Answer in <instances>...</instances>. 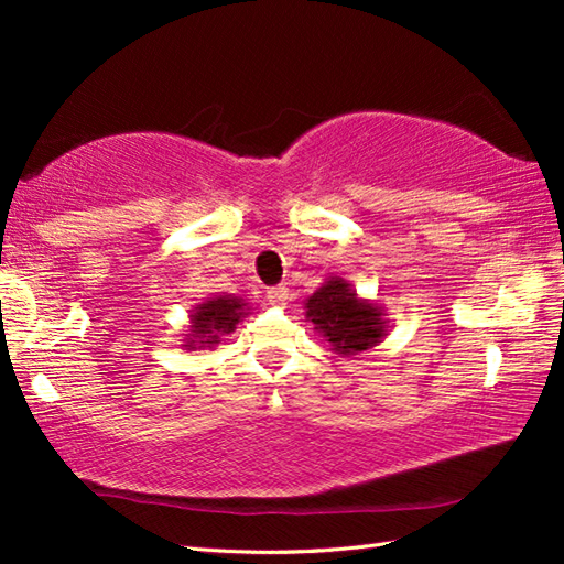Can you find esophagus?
Segmentation results:
<instances>
[{
  "mask_svg": "<svg viewBox=\"0 0 564 564\" xmlns=\"http://www.w3.org/2000/svg\"><path fill=\"white\" fill-rule=\"evenodd\" d=\"M267 297L273 307H285V303H289V289L285 285H273V289L267 291Z\"/></svg>",
  "mask_w": 564,
  "mask_h": 564,
  "instance_id": "esophagus-1",
  "label": "esophagus"
}]
</instances>
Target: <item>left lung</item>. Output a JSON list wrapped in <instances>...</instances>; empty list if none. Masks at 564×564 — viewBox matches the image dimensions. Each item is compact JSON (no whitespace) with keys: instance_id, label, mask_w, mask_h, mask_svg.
Returning <instances> with one entry per match:
<instances>
[{"instance_id":"1","label":"left lung","mask_w":564,"mask_h":564,"mask_svg":"<svg viewBox=\"0 0 564 564\" xmlns=\"http://www.w3.org/2000/svg\"><path fill=\"white\" fill-rule=\"evenodd\" d=\"M305 317L313 322L315 329L332 344V351L354 356L358 351H368L376 346L388 332V322L382 319V310L361 301L339 275H332L322 283L305 303Z\"/></svg>"}]
</instances>
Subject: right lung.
I'll return each instance as SVG.
<instances>
[{"instance_id":"add662e5","label":"right lung","mask_w":564,"mask_h":564,"mask_svg":"<svg viewBox=\"0 0 564 564\" xmlns=\"http://www.w3.org/2000/svg\"><path fill=\"white\" fill-rule=\"evenodd\" d=\"M245 301L235 295H215L210 301L200 303L194 313H191V334H186L184 346L188 351L194 349H213L215 344H220L223 334L235 332L237 322L242 319Z\"/></svg>"}]
</instances>
